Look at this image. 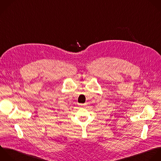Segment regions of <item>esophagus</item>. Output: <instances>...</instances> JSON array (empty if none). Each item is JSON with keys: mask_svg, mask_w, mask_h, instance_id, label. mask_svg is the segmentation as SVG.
I'll list each match as a JSON object with an SVG mask.
<instances>
[{"mask_svg": "<svg viewBox=\"0 0 161 161\" xmlns=\"http://www.w3.org/2000/svg\"><path fill=\"white\" fill-rule=\"evenodd\" d=\"M81 106H83V105H85V104H83V105H81Z\"/></svg>", "mask_w": 161, "mask_h": 161, "instance_id": "obj_1", "label": "esophagus"}]
</instances>
